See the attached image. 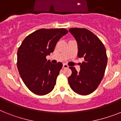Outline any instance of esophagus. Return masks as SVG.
Returning <instances> with one entry per match:
<instances>
[{"label":"esophagus","mask_w":121,"mask_h":121,"mask_svg":"<svg viewBox=\"0 0 121 121\" xmlns=\"http://www.w3.org/2000/svg\"><path fill=\"white\" fill-rule=\"evenodd\" d=\"M63 67L64 68V69H67V68L69 67V65L67 64H63Z\"/></svg>","instance_id":"1"}]
</instances>
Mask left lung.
<instances>
[{
  "label": "left lung",
  "mask_w": 121,
  "mask_h": 121,
  "mask_svg": "<svg viewBox=\"0 0 121 121\" xmlns=\"http://www.w3.org/2000/svg\"><path fill=\"white\" fill-rule=\"evenodd\" d=\"M78 45V57L84 58L80 64V71L70 67L72 75L69 83L74 92L88 95L98 88L102 80L107 65L105 47L95 35L85 28H72L69 30Z\"/></svg>",
  "instance_id": "1"
}]
</instances>
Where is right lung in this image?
Returning <instances> with one entry per match:
<instances>
[{
	"label": "right lung",
	"instance_id": "1",
	"mask_svg": "<svg viewBox=\"0 0 121 121\" xmlns=\"http://www.w3.org/2000/svg\"><path fill=\"white\" fill-rule=\"evenodd\" d=\"M68 31L65 28L40 29L23 41L17 52V67L27 88L38 95L48 94L54 88L62 63L47 60L57 43Z\"/></svg>",
	"mask_w": 121,
	"mask_h": 121
}]
</instances>
